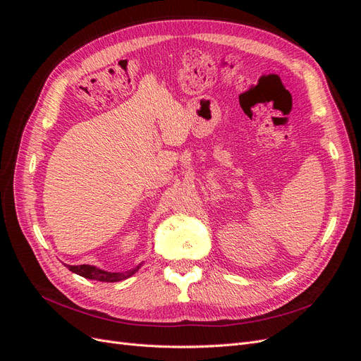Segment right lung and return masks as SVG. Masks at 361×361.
Here are the masks:
<instances>
[{
    "label": "right lung",
    "instance_id": "1",
    "mask_svg": "<svg viewBox=\"0 0 361 361\" xmlns=\"http://www.w3.org/2000/svg\"><path fill=\"white\" fill-rule=\"evenodd\" d=\"M69 269L72 272H75V274H78L84 279H90V280H97V281H108V283H113V281H120V280H125L130 276H134L135 272L140 269L141 264L133 269L129 271H123V272H108V271H104L101 268H96V267H92V265H76V267H72V265H68Z\"/></svg>",
    "mask_w": 361,
    "mask_h": 361
}]
</instances>
